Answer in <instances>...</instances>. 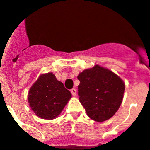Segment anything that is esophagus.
Instances as JSON below:
<instances>
[{
    "label": "esophagus",
    "mask_w": 150,
    "mask_h": 150,
    "mask_svg": "<svg viewBox=\"0 0 150 150\" xmlns=\"http://www.w3.org/2000/svg\"><path fill=\"white\" fill-rule=\"evenodd\" d=\"M71 93H72V96H75L77 94V90L75 89H71Z\"/></svg>",
    "instance_id": "34e87169"
}]
</instances>
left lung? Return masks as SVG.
Returning <instances> with one entry per match:
<instances>
[{
  "mask_svg": "<svg viewBox=\"0 0 150 150\" xmlns=\"http://www.w3.org/2000/svg\"><path fill=\"white\" fill-rule=\"evenodd\" d=\"M80 102L87 115L97 122L110 119L119 109L125 84L118 75L99 65L79 73Z\"/></svg>",
  "mask_w": 150,
  "mask_h": 150,
  "instance_id": "8db88e82",
  "label": "left lung"
}]
</instances>
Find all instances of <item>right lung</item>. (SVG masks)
<instances>
[{"mask_svg":"<svg viewBox=\"0 0 150 150\" xmlns=\"http://www.w3.org/2000/svg\"><path fill=\"white\" fill-rule=\"evenodd\" d=\"M71 98V92L52 72L41 74L28 93L31 110L38 117L47 120L58 117Z\"/></svg>","mask_w":150,"mask_h":150,"instance_id":"obj_1","label":"right lung"}]
</instances>
